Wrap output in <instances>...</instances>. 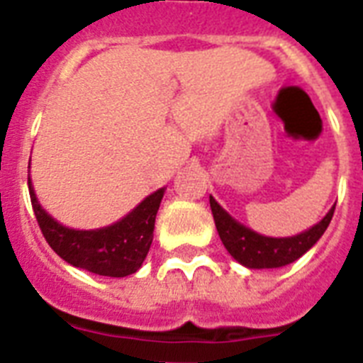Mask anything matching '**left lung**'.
Here are the masks:
<instances>
[{"mask_svg": "<svg viewBox=\"0 0 363 363\" xmlns=\"http://www.w3.org/2000/svg\"><path fill=\"white\" fill-rule=\"evenodd\" d=\"M209 203L213 218H215L216 232L220 235L224 247L239 264L248 269H273V267H282V265L292 264L301 258L324 235L326 228L332 222L333 211H335V205H333L318 224L298 233V235L265 238L232 218L220 205L216 203L213 196L209 198Z\"/></svg>", "mask_w": 363, "mask_h": 363, "instance_id": "8db88e82", "label": "left lung"}]
</instances>
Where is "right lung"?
Wrapping results in <instances>:
<instances>
[{
	"label": "right lung",
	"instance_id": "right-lung-1",
	"mask_svg": "<svg viewBox=\"0 0 363 363\" xmlns=\"http://www.w3.org/2000/svg\"><path fill=\"white\" fill-rule=\"evenodd\" d=\"M28 188L43 235L54 252L67 264L104 277H128L141 267L152 245L154 222L165 188L147 196L122 220L99 230H71L62 226L39 205L30 177Z\"/></svg>",
	"mask_w": 363,
	"mask_h": 363
}]
</instances>
